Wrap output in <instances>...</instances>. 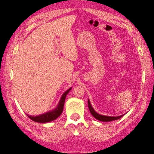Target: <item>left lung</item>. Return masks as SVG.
Instances as JSON below:
<instances>
[{"mask_svg": "<svg viewBox=\"0 0 154 154\" xmlns=\"http://www.w3.org/2000/svg\"><path fill=\"white\" fill-rule=\"evenodd\" d=\"M88 109H89L91 114L92 115V116L94 117L96 119L102 121V122H110V121L116 120L123 117L125 115L124 114V115H121L120 116H117V117H112V116H106L100 115L98 114L97 112H96L94 109V108L92 107L89 99H88Z\"/></svg>", "mask_w": 154, "mask_h": 154, "instance_id": "1", "label": "left lung"}]
</instances>
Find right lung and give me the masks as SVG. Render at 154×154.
<instances>
[{
  "label": "right lung",
  "mask_w": 154,
  "mask_h": 154,
  "mask_svg": "<svg viewBox=\"0 0 154 154\" xmlns=\"http://www.w3.org/2000/svg\"><path fill=\"white\" fill-rule=\"evenodd\" d=\"M72 87H70L67 91L65 92L60 99V101L57 105V106L56 107L55 109L48 111L46 113H44L43 114L37 116H32L27 115V116L32 120H34V122H38V123H46V122H49L51 121H53L55 120L57 118H58L60 114L63 112V106L65 100H66V97L67 94L69 92V91L72 89Z\"/></svg>",
  "instance_id": "1"
}]
</instances>
